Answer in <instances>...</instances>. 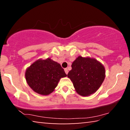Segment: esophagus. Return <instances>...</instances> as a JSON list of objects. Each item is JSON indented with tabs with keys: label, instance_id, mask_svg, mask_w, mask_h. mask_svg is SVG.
I'll use <instances>...</instances> for the list:
<instances>
[{
	"label": "esophagus",
	"instance_id": "34e87169",
	"mask_svg": "<svg viewBox=\"0 0 130 130\" xmlns=\"http://www.w3.org/2000/svg\"><path fill=\"white\" fill-rule=\"evenodd\" d=\"M64 70H65V73L67 74L68 73V69H67V68H65Z\"/></svg>",
	"mask_w": 130,
	"mask_h": 130
}]
</instances>
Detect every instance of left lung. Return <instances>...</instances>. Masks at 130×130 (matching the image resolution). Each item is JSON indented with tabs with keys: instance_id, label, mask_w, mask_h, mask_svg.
Instances as JSON below:
<instances>
[{
	"instance_id": "left-lung-1",
	"label": "left lung",
	"mask_w": 130,
	"mask_h": 130,
	"mask_svg": "<svg viewBox=\"0 0 130 130\" xmlns=\"http://www.w3.org/2000/svg\"><path fill=\"white\" fill-rule=\"evenodd\" d=\"M68 77L76 92L81 96H89L99 88L105 78V69L102 63L91 58L79 56L72 63Z\"/></svg>"
}]
</instances>
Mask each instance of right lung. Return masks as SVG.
I'll list each match as a JSON object with an SVG mask.
<instances>
[{
    "mask_svg": "<svg viewBox=\"0 0 130 130\" xmlns=\"http://www.w3.org/2000/svg\"><path fill=\"white\" fill-rule=\"evenodd\" d=\"M67 76L61 65L50 58L36 61L25 73L26 81L31 88L42 95L53 92L60 78Z\"/></svg>",
    "mask_w": 130,
    "mask_h": 130,
    "instance_id": "1",
    "label": "right lung"
}]
</instances>
